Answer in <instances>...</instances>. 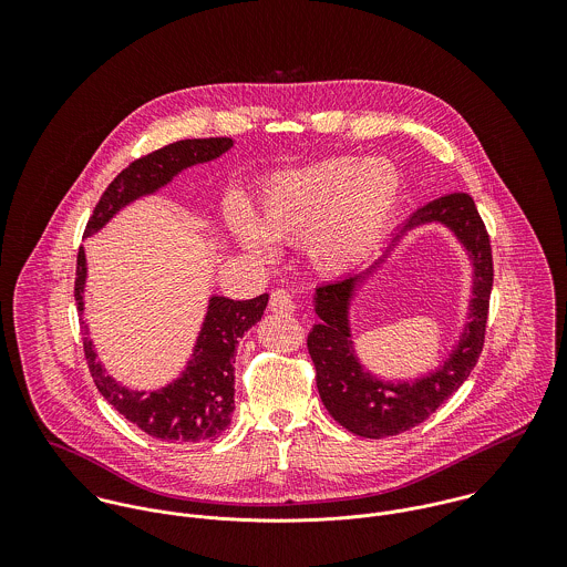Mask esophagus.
I'll list each match as a JSON object with an SVG mask.
<instances>
[{
    "mask_svg": "<svg viewBox=\"0 0 567 567\" xmlns=\"http://www.w3.org/2000/svg\"><path fill=\"white\" fill-rule=\"evenodd\" d=\"M270 310L272 312H279V315H295V301H292V295L286 292V290H275L270 295Z\"/></svg>",
    "mask_w": 567,
    "mask_h": 567,
    "instance_id": "1",
    "label": "esophagus"
}]
</instances>
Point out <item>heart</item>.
<instances>
[{
    "label": "heart",
    "instance_id": "1",
    "mask_svg": "<svg viewBox=\"0 0 567 567\" xmlns=\"http://www.w3.org/2000/svg\"><path fill=\"white\" fill-rule=\"evenodd\" d=\"M400 194L402 176L389 159L331 157L272 176L257 216L238 209L229 227L259 257H270L275 243H306L317 270L342 275L378 246Z\"/></svg>",
    "mask_w": 567,
    "mask_h": 567
}]
</instances>
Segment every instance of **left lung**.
Returning a JSON list of instances; mask_svg holds the SVG:
<instances>
[{"label":"left lung","instance_id":"1","mask_svg":"<svg viewBox=\"0 0 567 567\" xmlns=\"http://www.w3.org/2000/svg\"><path fill=\"white\" fill-rule=\"evenodd\" d=\"M441 223L450 227L474 259V299L463 338L441 369L416 382H382L367 373L353 351L349 331V301L362 279L375 268L347 275L317 288L315 310L321 323L308 336V351L317 369V386L329 414L349 432L364 439H386L425 421L450 400L474 371L485 344L488 299L493 286V257L485 223L474 198L465 192L441 196L419 207L404 227L393 234L398 243L408 229ZM389 244V246H391ZM389 250V248H386ZM384 250V252H386Z\"/></svg>","mask_w":567,"mask_h":567}]
</instances>
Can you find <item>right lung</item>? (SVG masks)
Instances as JSON below:
<instances>
[{"mask_svg":"<svg viewBox=\"0 0 567 567\" xmlns=\"http://www.w3.org/2000/svg\"><path fill=\"white\" fill-rule=\"evenodd\" d=\"M231 146L234 142L229 137L183 140L135 159L109 183L100 196L86 223L84 238L100 231L128 203L157 192L181 169L196 163L212 162L227 153ZM84 277L86 261L81 246L74 284V297L81 315L84 306ZM266 303L268 295H259L248 301L212 297L187 369L178 380L155 393L128 391L120 386L111 375H106L102 364L95 360L93 344L86 338V324L82 321L84 360L89 373L102 398L148 436L167 443L214 441L229 427L231 412L236 408L234 362L238 340L261 319Z\"/></svg>","mask_w":567,"mask_h":567,"instance_id":"right-lung-1","label":"right lung"}]
</instances>
